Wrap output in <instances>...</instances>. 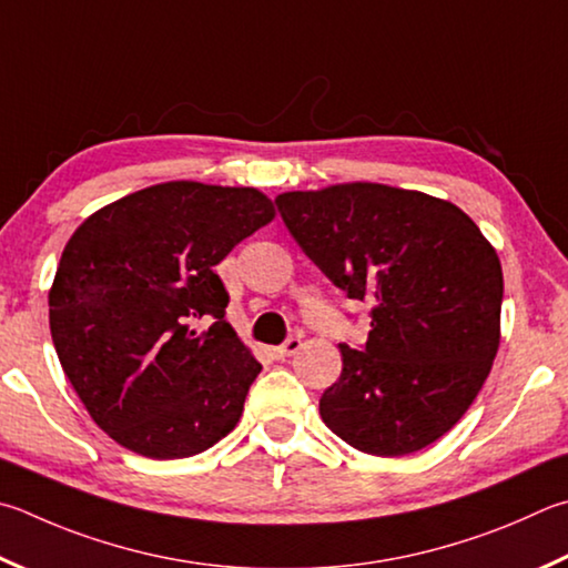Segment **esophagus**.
Masks as SVG:
<instances>
[{
	"mask_svg": "<svg viewBox=\"0 0 568 568\" xmlns=\"http://www.w3.org/2000/svg\"><path fill=\"white\" fill-rule=\"evenodd\" d=\"M303 347V339L301 337H291V339H285L283 345H277V347H273V357L275 359H285V357H293L297 349Z\"/></svg>",
	"mask_w": 568,
	"mask_h": 568,
	"instance_id": "34e87169",
	"label": "esophagus"
}]
</instances>
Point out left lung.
Here are the masks:
<instances>
[{"mask_svg": "<svg viewBox=\"0 0 568 568\" xmlns=\"http://www.w3.org/2000/svg\"><path fill=\"white\" fill-rule=\"evenodd\" d=\"M275 203L320 271L375 305L365 347L339 345L343 373L320 397L325 425L375 457L445 437L501 339V263L479 225L445 199L369 181Z\"/></svg>", "mask_w": 568, "mask_h": 568, "instance_id": "1", "label": "left lung"}]
</instances>
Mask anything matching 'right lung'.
Returning a JSON list of instances; mask_svg holds the SVG:
<instances>
[{
  "label": "right lung",
  "instance_id": "right-lung-1",
  "mask_svg": "<svg viewBox=\"0 0 568 568\" xmlns=\"http://www.w3.org/2000/svg\"><path fill=\"white\" fill-rule=\"evenodd\" d=\"M273 219V201L248 185L166 181L71 233L49 287L51 339L121 447L193 457L239 425L263 365L223 320L229 293L213 267Z\"/></svg>",
  "mask_w": 568,
  "mask_h": 568
}]
</instances>
